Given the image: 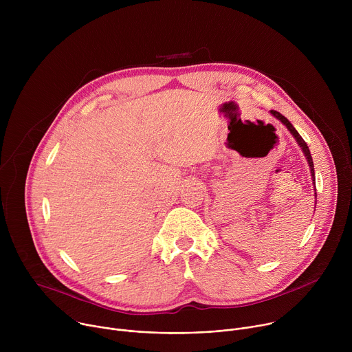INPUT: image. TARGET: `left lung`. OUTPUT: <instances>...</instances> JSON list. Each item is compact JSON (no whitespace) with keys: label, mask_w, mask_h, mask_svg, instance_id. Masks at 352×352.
I'll use <instances>...</instances> for the list:
<instances>
[{"label":"left lung","mask_w":352,"mask_h":352,"mask_svg":"<svg viewBox=\"0 0 352 352\" xmlns=\"http://www.w3.org/2000/svg\"><path fill=\"white\" fill-rule=\"evenodd\" d=\"M272 114L276 117V118H278L287 128H288V131L294 135V138L296 139V142H298V144L302 147V150H304V153H305V156H307V160H308V163H309V167H311V174H312V179H314V185H315V170H314V160H312V156H311V152H309V147H308V144L305 143V140L302 139V136H300L298 132H296V129L292 126V124L283 116V114H280L278 111H274V110H272Z\"/></svg>","instance_id":"8db88e82"}]
</instances>
